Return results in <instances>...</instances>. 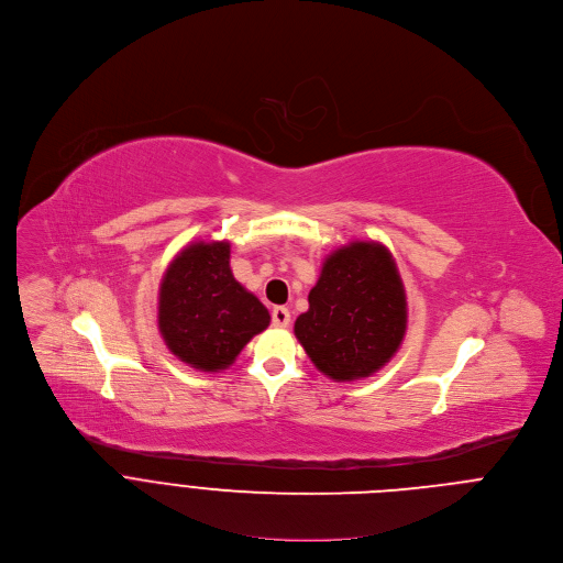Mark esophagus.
I'll return each mask as SVG.
<instances>
[{
  "label": "esophagus",
  "instance_id": "obj_1",
  "mask_svg": "<svg viewBox=\"0 0 563 563\" xmlns=\"http://www.w3.org/2000/svg\"><path fill=\"white\" fill-rule=\"evenodd\" d=\"M289 322H291L289 309H287V307H274V311H272V324L283 329V327H289Z\"/></svg>",
  "mask_w": 563,
  "mask_h": 563
}]
</instances>
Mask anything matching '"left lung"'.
<instances>
[{
  "instance_id": "1",
  "label": "left lung",
  "mask_w": 563,
  "mask_h": 563,
  "mask_svg": "<svg viewBox=\"0 0 563 563\" xmlns=\"http://www.w3.org/2000/svg\"><path fill=\"white\" fill-rule=\"evenodd\" d=\"M408 329L406 289L393 254L353 241L329 254L294 333L320 373L355 382L384 368Z\"/></svg>"
}]
</instances>
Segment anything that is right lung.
I'll return each instance as SVG.
<instances>
[{"instance_id":"obj_1","label":"right lung","mask_w":563,"mask_h":563,"mask_svg":"<svg viewBox=\"0 0 563 563\" xmlns=\"http://www.w3.org/2000/svg\"><path fill=\"white\" fill-rule=\"evenodd\" d=\"M269 311L230 269L228 241H195L168 265L157 302V327L184 364L219 373L269 327Z\"/></svg>"}]
</instances>
